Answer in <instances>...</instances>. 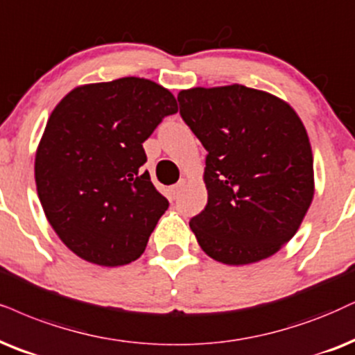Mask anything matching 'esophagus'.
Returning <instances> with one entry per match:
<instances>
[{
    "label": "esophagus",
    "mask_w": 355,
    "mask_h": 355,
    "mask_svg": "<svg viewBox=\"0 0 355 355\" xmlns=\"http://www.w3.org/2000/svg\"><path fill=\"white\" fill-rule=\"evenodd\" d=\"M185 187H187V180H185V178H182V180L178 182L177 185L172 187V190H170V193H172L173 198H177V196L180 195V193L183 191V188H185Z\"/></svg>",
    "instance_id": "34e87169"
}]
</instances>
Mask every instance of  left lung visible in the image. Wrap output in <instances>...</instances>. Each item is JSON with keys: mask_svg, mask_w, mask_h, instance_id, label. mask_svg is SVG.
<instances>
[{"mask_svg": "<svg viewBox=\"0 0 355 355\" xmlns=\"http://www.w3.org/2000/svg\"><path fill=\"white\" fill-rule=\"evenodd\" d=\"M180 114L208 150L205 209L190 219L218 262L248 266L297 234L315 195L306 129L288 103L244 85L182 89Z\"/></svg>", "mask_w": 355, "mask_h": 355, "instance_id": "1", "label": "left lung"}]
</instances>
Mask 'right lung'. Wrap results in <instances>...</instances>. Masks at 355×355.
<instances>
[{
  "label": "right lung",
  "mask_w": 355,
  "mask_h": 355,
  "mask_svg": "<svg viewBox=\"0 0 355 355\" xmlns=\"http://www.w3.org/2000/svg\"><path fill=\"white\" fill-rule=\"evenodd\" d=\"M177 111L167 88L137 77L82 85L53 107L35 185L47 221L80 259L118 267L146 250L168 201L142 172V142Z\"/></svg>",
  "instance_id": "1"
}]
</instances>
